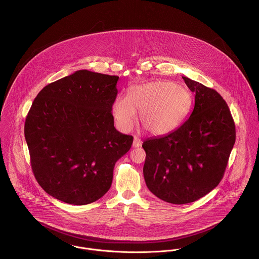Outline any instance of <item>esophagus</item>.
Masks as SVG:
<instances>
[{"mask_svg":"<svg viewBox=\"0 0 259 259\" xmlns=\"http://www.w3.org/2000/svg\"><path fill=\"white\" fill-rule=\"evenodd\" d=\"M141 146H142V141H141L138 137H135V138H134L133 147H134V148H140Z\"/></svg>","mask_w":259,"mask_h":259,"instance_id":"1","label":"esophagus"}]
</instances>
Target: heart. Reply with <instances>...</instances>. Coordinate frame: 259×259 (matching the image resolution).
<instances>
[{"label":"heart","instance_id":"obj_1","mask_svg":"<svg viewBox=\"0 0 259 259\" xmlns=\"http://www.w3.org/2000/svg\"><path fill=\"white\" fill-rule=\"evenodd\" d=\"M191 94L176 82L153 80L135 84L127 91L126 97H117L111 106L112 115L117 126L128 132L137 120L146 132L153 136L168 134L186 116L191 108Z\"/></svg>","mask_w":259,"mask_h":259}]
</instances>
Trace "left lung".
<instances>
[{
	"instance_id": "1",
	"label": "left lung",
	"mask_w": 259,
	"mask_h": 259,
	"mask_svg": "<svg viewBox=\"0 0 259 259\" xmlns=\"http://www.w3.org/2000/svg\"><path fill=\"white\" fill-rule=\"evenodd\" d=\"M195 94L190 116L176 131L144 142L148 189L174 204L193 202L215 188L235 143L227 104L214 90L183 76Z\"/></svg>"
}]
</instances>
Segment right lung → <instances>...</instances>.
<instances>
[{
    "label": "right lung",
    "mask_w": 259,
    "mask_h": 259,
    "mask_svg": "<svg viewBox=\"0 0 259 259\" xmlns=\"http://www.w3.org/2000/svg\"><path fill=\"white\" fill-rule=\"evenodd\" d=\"M117 75L79 70L46 85L25 122L31 165L51 196L84 205L104 196L134 138L113 125Z\"/></svg>",
    "instance_id": "1"
}]
</instances>
